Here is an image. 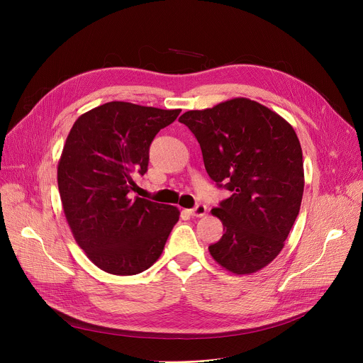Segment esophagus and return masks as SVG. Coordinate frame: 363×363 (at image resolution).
<instances>
[{"label":"esophagus","mask_w":363,"mask_h":363,"mask_svg":"<svg viewBox=\"0 0 363 363\" xmlns=\"http://www.w3.org/2000/svg\"><path fill=\"white\" fill-rule=\"evenodd\" d=\"M191 216H194V217H203L205 216V213H206V206L203 205V203H198L195 208H192V210H189L188 211Z\"/></svg>","instance_id":"34e87169"}]
</instances>
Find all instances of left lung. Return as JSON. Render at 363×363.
Segmentation results:
<instances>
[{"label":"left lung","mask_w":363,"mask_h":363,"mask_svg":"<svg viewBox=\"0 0 363 363\" xmlns=\"http://www.w3.org/2000/svg\"><path fill=\"white\" fill-rule=\"evenodd\" d=\"M179 122L195 135L211 179L220 186L227 181L233 192L211 210L224 234L210 254L237 276L264 269L283 250L303 198V153L293 126L247 97L188 111Z\"/></svg>","instance_id":"1"}]
</instances>
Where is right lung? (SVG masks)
I'll use <instances>...</instances> for the list:
<instances>
[{"instance_id":"right-lung-1","label":"right lung","mask_w":363,"mask_h":363,"mask_svg":"<svg viewBox=\"0 0 363 363\" xmlns=\"http://www.w3.org/2000/svg\"><path fill=\"white\" fill-rule=\"evenodd\" d=\"M181 109L109 101L77 118L57 165L63 211L89 260L115 276H133L161 257L179 220L174 205L130 198L132 174L147 171L149 146Z\"/></svg>"}]
</instances>
